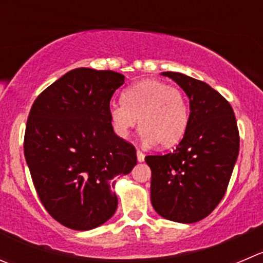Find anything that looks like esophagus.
Listing matches in <instances>:
<instances>
[{"instance_id":"1","label":"esophagus","mask_w":263,"mask_h":263,"mask_svg":"<svg viewBox=\"0 0 263 263\" xmlns=\"http://www.w3.org/2000/svg\"><path fill=\"white\" fill-rule=\"evenodd\" d=\"M136 153H137V160H139V162H144V159H145L144 153H142L140 149H137Z\"/></svg>"}]
</instances>
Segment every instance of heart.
I'll return each mask as SVG.
<instances>
[{"label": "heart", "mask_w": 263, "mask_h": 263, "mask_svg": "<svg viewBox=\"0 0 263 263\" xmlns=\"http://www.w3.org/2000/svg\"><path fill=\"white\" fill-rule=\"evenodd\" d=\"M121 103L109 109L111 127L119 137H127L137 124L146 141L170 147L181 141L189 124L185 95L176 86L158 80H144L129 86Z\"/></svg>", "instance_id": "heart-1"}]
</instances>
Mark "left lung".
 <instances>
[{"label":"left lung","instance_id":"obj_1","mask_svg":"<svg viewBox=\"0 0 263 263\" xmlns=\"http://www.w3.org/2000/svg\"><path fill=\"white\" fill-rule=\"evenodd\" d=\"M190 99L185 135L173 152L146 155L152 170L150 199L162 217L193 223L222 200L239 154V129L230 103L210 85L164 72Z\"/></svg>","mask_w":263,"mask_h":263}]
</instances>
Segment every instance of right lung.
Listing matches in <instances>:
<instances>
[{
    "mask_svg": "<svg viewBox=\"0 0 263 263\" xmlns=\"http://www.w3.org/2000/svg\"><path fill=\"white\" fill-rule=\"evenodd\" d=\"M124 83L113 70L78 68L43 90L33 103L24 155L37 195L48 215L65 228L91 230L118 205L114 176L136 165V149L117 136L110 99Z\"/></svg>",
    "mask_w": 263,
    "mask_h": 263,
    "instance_id": "obj_1",
    "label": "right lung"
}]
</instances>
